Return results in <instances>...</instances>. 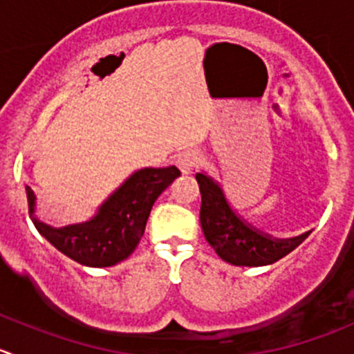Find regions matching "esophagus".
<instances>
[{"mask_svg":"<svg viewBox=\"0 0 354 354\" xmlns=\"http://www.w3.org/2000/svg\"><path fill=\"white\" fill-rule=\"evenodd\" d=\"M198 160H201V157H198V153L195 152V150H185V152L178 153L174 162H176L178 169H180L181 173L188 174L192 173V169H194L195 166H197Z\"/></svg>","mask_w":354,"mask_h":354,"instance_id":"obj_1","label":"esophagus"}]
</instances>
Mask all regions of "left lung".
Segmentation results:
<instances>
[{"mask_svg": "<svg viewBox=\"0 0 354 354\" xmlns=\"http://www.w3.org/2000/svg\"><path fill=\"white\" fill-rule=\"evenodd\" d=\"M201 188V225L205 240L223 261L235 266H266L292 252L311 232L294 239H273L240 218L218 181L195 174Z\"/></svg>", "mask_w": 354, "mask_h": 354, "instance_id": "1", "label": "left lung"}]
</instances>
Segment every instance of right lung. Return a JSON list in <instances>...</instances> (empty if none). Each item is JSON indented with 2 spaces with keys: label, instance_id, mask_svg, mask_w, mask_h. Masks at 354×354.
I'll return each mask as SVG.
<instances>
[{
  "label": "right lung",
  "instance_id": "add662e5",
  "mask_svg": "<svg viewBox=\"0 0 354 354\" xmlns=\"http://www.w3.org/2000/svg\"><path fill=\"white\" fill-rule=\"evenodd\" d=\"M180 174L174 166L136 171L98 207L90 221L64 228H53L34 214L36 195L26 187L29 214L37 232L67 257L93 268L114 266L131 256L145 232L153 202Z\"/></svg>",
  "mask_w": 354,
  "mask_h": 354
}]
</instances>
